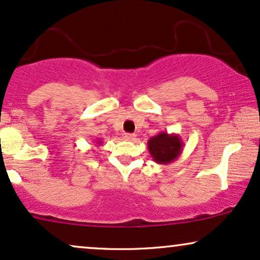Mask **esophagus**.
Instances as JSON below:
<instances>
[{
    "label": "esophagus",
    "mask_w": 260,
    "mask_h": 260,
    "mask_svg": "<svg viewBox=\"0 0 260 260\" xmlns=\"http://www.w3.org/2000/svg\"><path fill=\"white\" fill-rule=\"evenodd\" d=\"M135 137H136V135L135 134H124L123 135V138L126 141H134Z\"/></svg>",
    "instance_id": "34e87169"
}]
</instances>
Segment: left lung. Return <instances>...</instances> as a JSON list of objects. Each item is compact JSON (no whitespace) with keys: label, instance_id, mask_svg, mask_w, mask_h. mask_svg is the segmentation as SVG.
Returning a JSON list of instances; mask_svg holds the SVG:
<instances>
[{"label":"left lung","instance_id":"8db88e82","mask_svg":"<svg viewBox=\"0 0 260 260\" xmlns=\"http://www.w3.org/2000/svg\"><path fill=\"white\" fill-rule=\"evenodd\" d=\"M184 142L179 135L168 134L166 131L159 133L150 137L148 141V150L159 165H168L174 162L183 153Z\"/></svg>","mask_w":260,"mask_h":260}]
</instances>
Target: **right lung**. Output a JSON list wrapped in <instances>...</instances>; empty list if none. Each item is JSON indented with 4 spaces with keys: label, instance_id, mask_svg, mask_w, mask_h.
I'll use <instances>...</instances> for the list:
<instances>
[{
    "label": "right lung",
    "instance_id": "add662e5",
    "mask_svg": "<svg viewBox=\"0 0 260 260\" xmlns=\"http://www.w3.org/2000/svg\"><path fill=\"white\" fill-rule=\"evenodd\" d=\"M95 142H96V144H99V146H103V141L101 140H96Z\"/></svg>",
    "mask_w": 260,
    "mask_h": 260
}]
</instances>
